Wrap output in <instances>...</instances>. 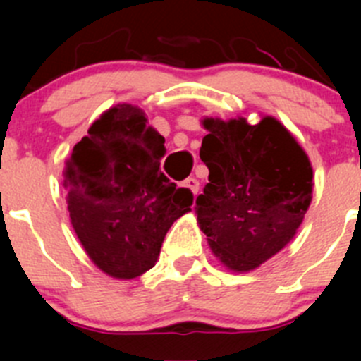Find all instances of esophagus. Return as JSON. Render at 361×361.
Segmentation results:
<instances>
[{
  "label": "esophagus",
  "mask_w": 361,
  "mask_h": 361,
  "mask_svg": "<svg viewBox=\"0 0 361 361\" xmlns=\"http://www.w3.org/2000/svg\"><path fill=\"white\" fill-rule=\"evenodd\" d=\"M183 187H187L188 190L192 192V194L194 195H197V192H199V180L197 178H187V180L183 181Z\"/></svg>",
  "instance_id": "esophagus-1"
}]
</instances>
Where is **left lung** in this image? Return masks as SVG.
<instances>
[{
  "instance_id": "1",
  "label": "left lung",
  "mask_w": 361,
  "mask_h": 361,
  "mask_svg": "<svg viewBox=\"0 0 361 361\" xmlns=\"http://www.w3.org/2000/svg\"><path fill=\"white\" fill-rule=\"evenodd\" d=\"M201 160L209 169L195 201L213 253L232 271H251L285 248L311 204L312 167L272 116L257 126L204 120Z\"/></svg>"
}]
</instances>
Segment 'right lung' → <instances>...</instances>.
Wrapping results in <instances>:
<instances>
[{"label":"right lung","instance_id":"add662e5","mask_svg":"<svg viewBox=\"0 0 361 361\" xmlns=\"http://www.w3.org/2000/svg\"><path fill=\"white\" fill-rule=\"evenodd\" d=\"M164 137L130 104L111 108L75 145L64 171L73 228L94 264L113 278L141 276L194 194L160 171Z\"/></svg>","mask_w":361,"mask_h":361}]
</instances>
